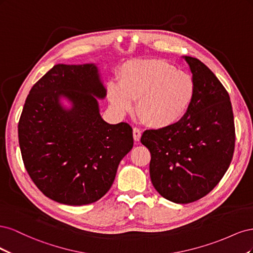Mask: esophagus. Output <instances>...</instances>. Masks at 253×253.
Masks as SVG:
<instances>
[{
    "mask_svg": "<svg viewBox=\"0 0 253 253\" xmlns=\"http://www.w3.org/2000/svg\"><path fill=\"white\" fill-rule=\"evenodd\" d=\"M133 137H134V140L135 141H139L140 140L141 131H140L139 128H137V127L133 128Z\"/></svg>",
    "mask_w": 253,
    "mask_h": 253,
    "instance_id": "esophagus-1",
    "label": "esophagus"
}]
</instances>
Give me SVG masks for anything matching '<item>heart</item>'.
Masks as SVG:
<instances>
[{"label":"heart","instance_id":"1","mask_svg":"<svg viewBox=\"0 0 253 253\" xmlns=\"http://www.w3.org/2000/svg\"><path fill=\"white\" fill-rule=\"evenodd\" d=\"M194 97L191 76L159 59L129 61L121 67L118 85L110 84L108 98L120 116L132 110L152 127L165 128L179 121Z\"/></svg>","mask_w":253,"mask_h":253}]
</instances>
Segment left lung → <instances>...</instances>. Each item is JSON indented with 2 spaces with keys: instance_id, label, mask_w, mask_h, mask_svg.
I'll list each match as a JSON object with an SVG mask.
<instances>
[{
  "instance_id": "1",
  "label": "left lung",
  "mask_w": 253,
  "mask_h": 253,
  "mask_svg": "<svg viewBox=\"0 0 253 253\" xmlns=\"http://www.w3.org/2000/svg\"><path fill=\"white\" fill-rule=\"evenodd\" d=\"M192 74L194 97L182 118L147 129L141 143L151 153L153 186L166 200L193 203L214 189L233 157L235 129L230 97L200 60L183 56Z\"/></svg>"
}]
</instances>
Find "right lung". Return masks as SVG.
Returning <instances> with one entry per match:
<instances>
[{
  "instance_id": "add662e5",
  "label": "right lung",
  "mask_w": 253,
  "mask_h": 253,
  "mask_svg": "<svg viewBox=\"0 0 253 253\" xmlns=\"http://www.w3.org/2000/svg\"><path fill=\"white\" fill-rule=\"evenodd\" d=\"M105 96L94 63L57 64L30 89L18 126L21 154L30 178L50 200L70 206L100 200L132 150L129 125L101 117L96 98Z\"/></svg>"
}]
</instances>
